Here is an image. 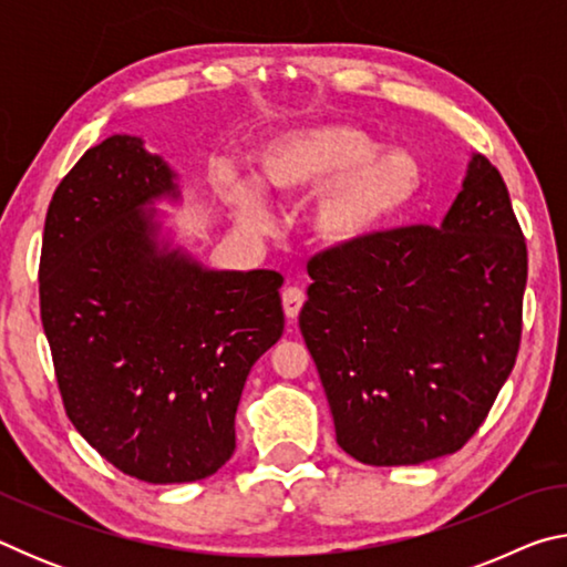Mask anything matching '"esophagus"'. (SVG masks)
<instances>
[{
	"instance_id": "obj_1",
	"label": "esophagus",
	"mask_w": 567,
	"mask_h": 567,
	"mask_svg": "<svg viewBox=\"0 0 567 567\" xmlns=\"http://www.w3.org/2000/svg\"><path fill=\"white\" fill-rule=\"evenodd\" d=\"M305 305V292L300 290V287H285L282 290V307H285V315L287 320H297V315H300Z\"/></svg>"
}]
</instances>
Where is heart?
Instances as JSON below:
<instances>
[{
  "mask_svg": "<svg viewBox=\"0 0 567 567\" xmlns=\"http://www.w3.org/2000/svg\"><path fill=\"white\" fill-rule=\"evenodd\" d=\"M257 187L280 199L320 189L307 209V227L322 243L348 245L415 199L420 169L402 152H378L368 132L324 124L270 142L257 167ZM225 197L239 219L265 223L262 199L252 185L229 179Z\"/></svg>",
  "mask_w": 567,
  "mask_h": 567,
  "instance_id": "b5f03b06",
  "label": "heart"
}]
</instances>
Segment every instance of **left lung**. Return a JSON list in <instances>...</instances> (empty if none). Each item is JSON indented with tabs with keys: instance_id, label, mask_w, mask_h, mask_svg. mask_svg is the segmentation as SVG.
<instances>
[{
	"instance_id": "8db88e82",
	"label": "left lung",
	"mask_w": 567,
	"mask_h": 567,
	"mask_svg": "<svg viewBox=\"0 0 567 567\" xmlns=\"http://www.w3.org/2000/svg\"><path fill=\"white\" fill-rule=\"evenodd\" d=\"M307 275L300 330L344 453L420 465L463 447L520 350L527 247L501 172L473 155L443 225L330 247Z\"/></svg>"
}]
</instances>
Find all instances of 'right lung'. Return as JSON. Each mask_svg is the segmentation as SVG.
Masks as SVG:
<instances>
[{
	"label": "right lung",
	"instance_id": "obj_1",
	"mask_svg": "<svg viewBox=\"0 0 567 567\" xmlns=\"http://www.w3.org/2000/svg\"><path fill=\"white\" fill-rule=\"evenodd\" d=\"M175 172L112 134L47 209L40 307L66 417L124 475L195 483L235 453L245 380L285 330L282 275L207 270L159 243Z\"/></svg>",
	"mask_w": 567,
	"mask_h": 567
}]
</instances>
